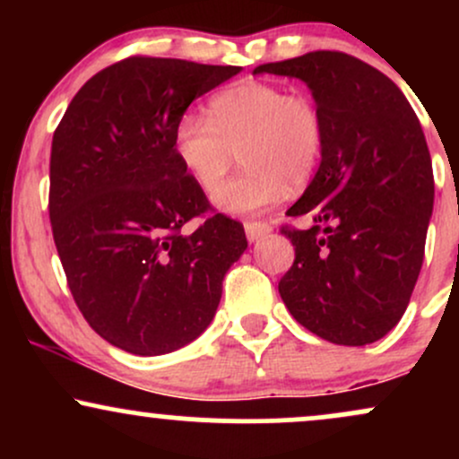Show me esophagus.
<instances>
[{"label": "esophagus", "instance_id": "1", "mask_svg": "<svg viewBox=\"0 0 459 459\" xmlns=\"http://www.w3.org/2000/svg\"><path fill=\"white\" fill-rule=\"evenodd\" d=\"M244 229H246V237L250 241H259L263 237L272 233V224L267 222H246Z\"/></svg>", "mask_w": 459, "mask_h": 459}]
</instances>
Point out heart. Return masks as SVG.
Returning <instances> with one entry per match:
<instances>
[{
    "label": "heart",
    "mask_w": 459,
    "mask_h": 459,
    "mask_svg": "<svg viewBox=\"0 0 459 459\" xmlns=\"http://www.w3.org/2000/svg\"><path fill=\"white\" fill-rule=\"evenodd\" d=\"M177 160L203 192L221 185L239 152L247 170L218 190L215 207L252 215L276 204L289 186L302 187L317 172L325 120L307 94L265 82H241L209 101V118L187 112L177 120Z\"/></svg>",
    "instance_id": "1"
}]
</instances>
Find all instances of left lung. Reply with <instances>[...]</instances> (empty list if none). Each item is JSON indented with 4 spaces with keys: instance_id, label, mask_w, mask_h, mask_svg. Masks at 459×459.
Listing matches in <instances>:
<instances>
[{
    "instance_id": "left-lung-1",
    "label": "left lung",
    "mask_w": 459,
    "mask_h": 459,
    "mask_svg": "<svg viewBox=\"0 0 459 459\" xmlns=\"http://www.w3.org/2000/svg\"><path fill=\"white\" fill-rule=\"evenodd\" d=\"M255 73L298 77L325 120L324 157L282 226L296 261L278 282L298 324L336 345L388 334L408 308L434 209V172L412 105L384 73L341 51H310Z\"/></svg>"
}]
</instances>
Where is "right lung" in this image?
<instances>
[{
    "label": "right lung",
    "instance_id": "right-lung-1",
    "mask_svg": "<svg viewBox=\"0 0 459 459\" xmlns=\"http://www.w3.org/2000/svg\"><path fill=\"white\" fill-rule=\"evenodd\" d=\"M239 71L131 56L83 83L54 134L49 218L68 289L91 328L129 354L198 339L247 247L172 144L189 103ZM194 217L204 222L186 231Z\"/></svg>",
    "mask_w": 459,
    "mask_h": 459
}]
</instances>
